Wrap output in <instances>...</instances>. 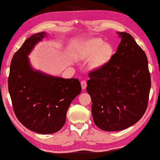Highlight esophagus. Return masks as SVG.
<instances>
[{"label":"esophagus","mask_w":160,"mask_h":160,"mask_svg":"<svg viewBox=\"0 0 160 160\" xmlns=\"http://www.w3.org/2000/svg\"><path fill=\"white\" fill-rule=\"evenodd\" d=\"M81 88H82L83 90H85L86 88V86H87V83L86 81L85 80H83L81 81Z\"/></svg>","instance_id":"34e87169"}]
</instances>
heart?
<instances>
[{
	"mask_svg": "<svg viewBox=\"0 0 160 160\" xmlns=\"http://www.w3.org/2000/svg\"><path fill=\"white\" fill-rule=\"evenodd\" d=\"M113 54L112 45L99 38H92L87 41L81 50V58L91 59V66L94 69H99L106 65L111 59Z\"/></svg>",
	"mask_w": 160,
	"mask_h": 160,
	"instance_id": "obj_1",
	"label": "heart"
}]
</instances>
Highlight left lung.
<instances>
[{
  "mask_svg": "<svg viewBox=\"0 0 160 160\" xmlns=\"http://www.w3.org/2000/svg\"><path fill=\"white\" fill-rule=\"evenodd\" d=\"M117 34L122 40L116 53L103 67L89 74L86 88L94 123L110 132L124 130L142 118L151 90L144 50L130 34Z\"/></svg>",
  "mask_w": 160,
  "mask_h": 160,
  "instance_id": "8db88e82",
  "label": "left lung"
}]
</instances>
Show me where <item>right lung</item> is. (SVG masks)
<instances>
[{
	"instance_id": "add662e5",
	"label": "right lung",
	"mask_w": 160,
	"mask_h": 160,
	"mask_svg": "<svg viewBox=\"0 0 160 160\" xmlns=\"http://www.w3.org/2000/svg\"><path fill=\"white\" fill-rule=\"evenodd\" d=\"M48 34L31 36L14 54L8 90L14 113L22 125L39 134H52L66 123L70 103L81 91L78 79L51 75L32 66L28 56Z\"/></svg>"
}]
</instances>
